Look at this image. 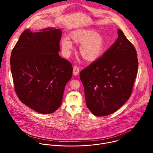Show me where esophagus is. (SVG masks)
Instances as JSON below:
<instances>
[{
    "instance_id": "1",
    "label": "esophagus",
    "mask_w": 153,
    "mask_h": 153,
    "mask_svg": "<svg viewBox=\"0 0 153 153\" xmlns=\"http://www.w3.org/2000/svg\"><path fill=\"white\" fill-rule=\"evenodd\" d=\"M79 73V68L77 66H74L73 67V74L74 76H77Z\"/></svg>"
}]
</instances>
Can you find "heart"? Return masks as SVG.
Segmentation results:
<instances>
[{
    "label": "heart",
    "instance_id": "heart-1",
    "mask_svg": "<svg viewBox=\"0 0 153 153\" xmlns=\"http://www.w3.org/2000/svg\"><path fill=\"white\" fill-rule=\"evenodd\" d=\"M72 42L81 45L79 53L86 62H93L98 60L103 54L106 47V40L101 33L91 29H79L70 33ZM60 45L65 56L68 57L74 49L73 43L67 38L61 40Z\"/></svg>",
    "mask_w": 153,
    "mask_h": 153
}]
</instances>
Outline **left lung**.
Segmentation results:
<instances>
[{
	"label": "left lung",
	"instance_id": "1",
	"mask_svg": "<svg viewBox=\"0 0 153 153\" xmlns=\"http://www.w3.org/2000/svg\"><path fill=\"white\" fill-rule=\"evenodd\" d=\"M117 34L102 57L80 73L86 106L96 116L111 114L127 101L137 74L136 49L122 30Z\"/></svg>",
	"mask_w": 153,
	"mask_h": 153
}]
</instances>
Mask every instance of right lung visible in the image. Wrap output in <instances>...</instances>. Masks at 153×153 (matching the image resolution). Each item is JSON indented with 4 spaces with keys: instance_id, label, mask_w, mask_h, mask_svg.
I'll list each match as a JSON object with an SVG mask.
<instances>
[{
    "instance_id": "obj_1",
    "label": "right lung",
    "mask_w": 153,
    "mask_h": 153,
    "mask_svg": "<svg viewBox=\"0 0 153 153\" xmlns=\"http://www.w3.org/2000/svg\"><path fill=\"white\" fill-rule=\"evenodd\" d=\"M60 29L25 30L14 46L10 65L20 100L35 111L50 114L60 106L65 85L71 79V63L59 54Z\"/></svg>"
}]
</instances>
